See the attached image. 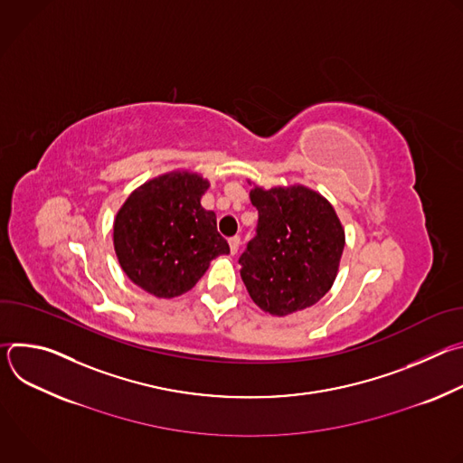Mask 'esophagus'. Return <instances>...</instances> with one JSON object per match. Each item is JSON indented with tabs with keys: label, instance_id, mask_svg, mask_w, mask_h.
Returning a JSON list of instances; mask_svg holds the SVG:
<instances>
[{
	"label": "esophagus",
	"instance_id": "1",
	"mask_svg": "<svg viewBox=\"0 0 463 463\" xmlns=\"http://www.w3.org/2000/svg\"><path fill=\"white\" fill-rule=\"evenodd\" d=\"M240 243H241V241H240V238H238V236H234V238H231V240H229V247H231V252H232V254H236V252H238Z\"/></svg>",
	"mask_w": 463,
	"mask_h": 463
}]
</instances>
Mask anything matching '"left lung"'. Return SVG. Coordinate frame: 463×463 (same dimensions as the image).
<instances>
[{
  "label": "left lung",
  "instance_id": "1",
  "mask_svg": "<svg viewBox=\"0 0 463 463\" xmlns=\"http://www.w3.org/2000/svg\"><path fill=\"white\" fill-rule=\"evenodd\" d=\"M256 236L240 256L252 302L277 317L317 304L334 286L345 229L327 200L302 184L250 190Z\"/></svg>",
  "mask_w": 463,
  "mask_h": 463
}]
</instances>
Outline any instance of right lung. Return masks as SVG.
Returning a JSON list of instances; mask_svg holds the SVG:
<instances>
[{
	"label": "right lung",
	"mask_w": 463,
	"mask_h": 463,
	"mask_svg": "<svg viewBox=\"0 0 463 463\" xmlns=\"http://www.w3.org/2000/svg\"><path fill=\"white\" fill-rule=\"evenodd\" d=\"M209 181L190 172L159 175L129 194L113 223V245L128 279L159 298L190 291L211 260L229 254L216 214L202 207Z\"/></svg>",
	"instance_id": "right-lung-1"
}]
</instances>
